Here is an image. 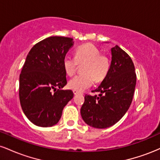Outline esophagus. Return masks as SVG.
<instances>
[{"mask_svg": "<svg viewBox=\"0 0 160 160\" xmlns=\"http://www.w3.org/2000/svg\"><path fill=\"white\" fill-rule=\"evenodd\" d=\"M73 92H74V94L75 95H80V94H82L81 92H80L76 91V90H74V91H73Z\"/></svg>", "mask_w": 160, "mask_h": 160, "instance_id": "1", "label": "esophagus"}]
</instances>
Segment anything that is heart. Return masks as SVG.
<instances>
[{"label":"heart","mask_w":160,"mask_h":160,"mask_svg":"<svg viewBox=\"0 0 160 160\" xmlns=\"http://www.w3.org/2000/svg\"><path fill=\"white\" fill-rule=\"evenodd\" d=\"M63 68L66 74L72 76L78 64L82 65L83 74L75 76L68 82L70 89L78 92L85 90L94 82H101L106 78L110 68L108 58L101 54L100 50L91 43L80 46L75 51V58L66 56L63 58Z\"/></svg>","instance_id":"b5f03b06"}]
</instances>
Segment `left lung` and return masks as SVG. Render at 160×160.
<instances>
[{
    "instance_id": "obj_1",
    "label": "left lung",
    "mask_w": 160,
    "mask_h": 160,
    "mask_svg": "<svg viewBox=\"0 0 160 160\" xmlns=\"http://www.w3.org/2000/svg\"><path fill=\"white\" fill-rule=\"evenodd\" d=\"M136 85L135 66L130 56L116 45L111 48L109 71L100 86L85 95L80 109L84 122L92 127L106 128L117 123L131 105Z\"/></svg>"
}]
</instances>
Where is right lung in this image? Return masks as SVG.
Here are the masks:
<instances>
[{
    "mask_svg": "<svg viewBox=\"0 0 160 160\" xmlns=\"http://www.w3.org/2000/svg\"><path fill=\"white\" fill-rule=\"evenodd\" d=\"M71 38L49 37L29 51L19 76L22 109L32 123L50 127L58 122L62 111L74 97L67 84L63 58L72 46Z\"/></svg>",
    "mask_w": 160,
    "mask_h": 160,
    "instance_id": "obj_1",
    "label": "right lung"
}]
</instances>
